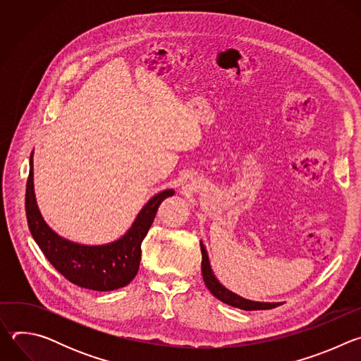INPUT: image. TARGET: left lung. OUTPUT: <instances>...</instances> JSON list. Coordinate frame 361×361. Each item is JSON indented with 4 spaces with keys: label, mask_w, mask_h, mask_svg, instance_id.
<instances>
[{
    "label": "left lung",
    "mask_w": 361,
    "mask_h": 361,
    "mask_svg": "<svg viewBox=\"0 0 361 361\" xmlns=\"http://www.w3.org/2000/svg\"><path fill=\"white\" fill-rule=\"evenodd\" d=\"M201 247V255H202V260H201V271H202V280L207 286V288L212 291V294L214 297H217L219 300H221L223 302L241 308V310H270V308H274L277 305H280V302H259V301H250L245 300L234 293H231L230 290H227L224 286H221L219 283V280L216 279V276L212 271L210 267V262H209V255L207 251H205L204 244H200Z\"/></svg>",
    "instance_id": "obj_1"
}]
</instances>
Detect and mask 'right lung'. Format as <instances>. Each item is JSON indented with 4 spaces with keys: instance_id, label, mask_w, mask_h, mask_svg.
Segmentation results:
<instances>
[{
    "instance_id": "1",
    "label": "right lung",
    "mask_w": 361,
    "mask_h": 361,
    "mask_svg": "<svg viewBox=\"0 0 361 361\" xmlns=\"http://www.w3.org/2000/svg\"><path fill=\"white\" fill-rule=\"evenodd\" d=\"M173 194V190H166L154 195L120 240L94 247L75 244L61 238L42 220L34 195L31 156L25 190V214L35 243L59 273L78 287L111 291L127 286L135 277L141 260V243L156 219L160 204Z\"/></svg>"
}]
</instances>
